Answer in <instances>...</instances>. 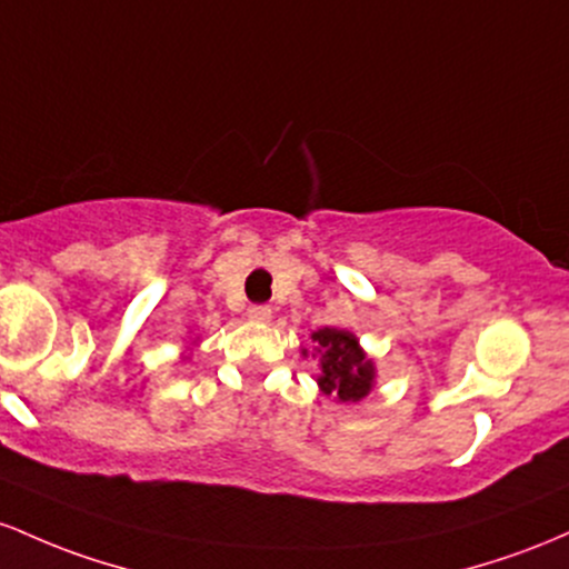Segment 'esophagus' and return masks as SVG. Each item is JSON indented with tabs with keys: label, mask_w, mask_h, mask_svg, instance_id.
I'll use <instances>...</instances> for the list:
<instances>
[{
	"label": "esophagus",
	"mask_w": 569,
	"mask_h": 569,
	"mask_svg": "<svg viewBox=\"0 0 569 569\" xmlns=\"http://www.w3.org/2000/svg\"><path fill=\"white\" fill-rule=\"evenodd\" d=\"M271 315L273 311L268 309V306H250V309H247V317H250L252 322H271Z\"/></svg>",
	"instance_id": "esophagus-1"
}]
</instances>
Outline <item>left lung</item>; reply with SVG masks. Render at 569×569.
Listing matches in <instances>:
<instances>
[{
    "mask_svg": "<svg viewBox=\"0 0 569 569\" xmlns=\"http://www.w3.org/2000/svg\"><path fill=\"white\" fill-rule=\"evenodd\" d=\"M315 349L301 347L303 357H317L319 373L315 376L322 395L338 400V403H360L376 387V362L370 360L360 338L352 330L319 328L311 333Z\"/></svg>",
    "mask_w": 569,
    "mask_h": 569,
    "instance_id": "8db88e82",
    "label": "left lung"
}]
</instances>
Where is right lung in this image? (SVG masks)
I'll use <instances>...</instances> for the list:
<instances>
[{"mask_svg": "<svg viewBox=\"0 0 569 569\" xmlns=\"http://www.w3.org/2000/svg\"><path fill=\"white\" fill-rule=\"evenodd\" d=\"M199 341H201V338H199V336H196V338H193V341H190V343H193V347H196V343H199ZM190 357H193V352H184V355H182V360H190Z\"/></svg>", "mask_w": 569, "mask_h": 569, "instance_id": "add662e5", "label": "right lung"}]
</instances>
